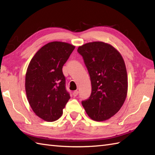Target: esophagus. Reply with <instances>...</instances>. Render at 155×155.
I'll use <instances>...</instances> for the list:
<instances>
[{"label":"esophagus","mask_w":155,"mask_h":155,"mask_svg":"<svg viewBox=\"0 0 155 155\" xmlns=\"http://www.w3.org/2000/svg\"><path fill=\"white\" fill-rule=\"evenodd\" d=\"M78 94V91H74L73 92V96L74 97H77Z\"/></svg>","instance_id":"esophagus-1"}]
</instances>
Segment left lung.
Wrapping results in <instances>:
<instances>
[{
    "instance_id": "1",
    "label": "left lung",
    "mask_w": 155,
    "mask_h": 155,
    "mask_svg": "<svg viewBox=\"0 0 155 155\" xmlns=\"http://www.w3.org/2000/svg\"><path fill=\"white\" fill-rule=\"evenodd\" d=\"M91 81L89 98L81 102L88 117L103 121L116 114L127 97L128 79L123 57L111 45L88 42L78 48Z\"/></svg>"
}]
</instances>
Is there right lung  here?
Listing matches in <instances>:
<instances>
[{
    "mask_svg": "<svg viewBox=\"0 0 155 155\" xmlns=\"http://www.w3.org/2000/svg\"><path fill=\"white\" fill-rule=\"evenodd\" d=\"M74 48L67 42H49L28 64L25 78L27 99L35 113L46 121L58 120L71 98L62 67Z\"/></svg>",
    "mask_w": 155,
    "mask_h": 155,
    "instance_id": "right-lung-1",
    "label": "right lung"
}]
</instances>
